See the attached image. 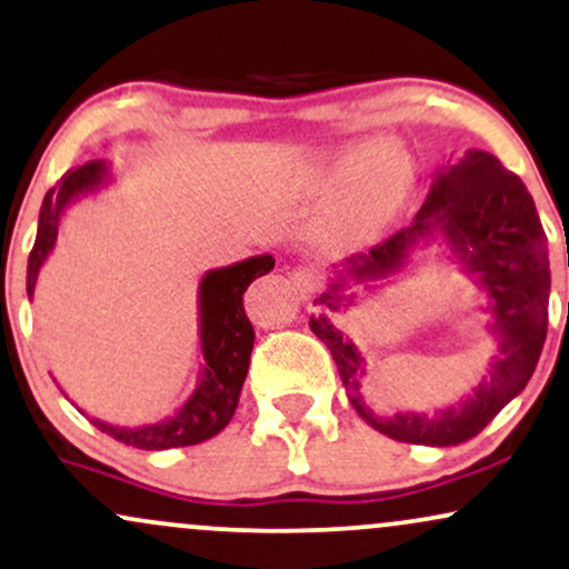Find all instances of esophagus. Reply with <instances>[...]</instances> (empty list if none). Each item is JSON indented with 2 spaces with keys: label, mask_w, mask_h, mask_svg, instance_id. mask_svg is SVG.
Segmentation results:
<instances>
[{
  "label": "esophagus",
  "mask_w": 569,
  "mask_h": 569,
  "mask_svg": "<svg viewBox=\"0 0 569 569\" xmlns=\"http://www.w3.org/2000/svg\"><path fill=\"white\" fill-rule=\"evenodd\" d=\"M290 279H292V287H296V290L303 298L313 296V292H317V287H319L317 271H311V269H296V271H292Z\"/></svg>",
  "instance_id": "1"
}]
</instances>
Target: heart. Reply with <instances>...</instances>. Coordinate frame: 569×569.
Returning <instances> with one entry per match:
<instances>
[{
  "instance_id": "obj_1",
  "label": "heart",
  "mask_w": 569,
  "mask_h": 569,
  "mask_svg": "<svg viewBox=\"0 0 569 569\" xmlns=\"http://www.w3.org/2000/svg\"><path fill=\"white\" fill-rule=\"evenodd\" d=\"M416 180V157L397 138L372 140L367 149L362 140H349L309 172L313 191H336L346 183L327 220L332 237L343 242H357L389 223Z\"/></svg>"
}]
</instances>
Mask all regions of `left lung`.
Instances as JSON below:
<instances>
[{
  "mask_svg": "<svg viewBox=\"0 0 569 569\" xmlns=\"http://www.w3.org/2000/svg\"><path fill=\"white\" fill-rule=\"evenodd\" d=\"M433 241L447 243L486 292V331L493 338V357L478 389L458 406L433 417L409 411L376 417L361 397L363 358L337 330V317L357 298L351 286L379 289ZM549 292V247L530 191L492 153L469 149L456 164L437 170L429 197L407 229L391 233L370 252L332 266L330 284L313 300L319 313L309 327L330 349L349 402L372 429L397 442L452 447L477 437L525 391L546 343Z\"/></svg>",
  "mask_w": 569,
  "mask_h": 569,
  "instance_id": "1",
  "label": "left lung"
}]
</instances>
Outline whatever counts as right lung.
Segmentation results:
<instances>
[{"mask_svg": "<svg viewBox=\"0 0 569 569\" xmlns=\"http://www.w3.org/2000/svg\"><path fill=\"white\" fill-rule=\"evenodd\" d=\"M111 167L103 159H92L77 170H69L44 193L42 210H39L37 242L29 256L26 271V292L33 298L39 269L50 252L56 250L60 218L73 202L90 197L109 186ZM273 269L269 252L239 260L233 266L207 271L199 282V349H202V370H199L197 389L178 407L172 416L157 423L143 426H113L100 418H90L92 426L109 433L117 442L138 447V450H170V447H189L212 439L229 426L239 405L250 351L256 332L247 319L242 296L258 277ZM82 412V410H79Z\"/></svg>", "mask_w": 569, "mask_h": 569, "instance_id": "obj_1", "label": "right lung"}]
</instances>
